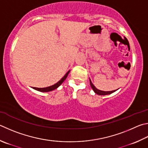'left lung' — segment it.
Instances as JSON below:
<instances>
[{
	"instance_id": "8db88e82",
	"label": "left lung",
	"mask_w": 148,
	"mask_h": 148,
	"mask_svg": "<svg viewBox=\"0 0 148 148\" xmlns=\"http://www.w3.org/2000/svg\"><path fill=\"white\" fill-rule=\"evenodd\" d=\"M90 80V87H92V90H94V92H95L96 94H97L98 95H110V94H112V92H115V91L117 90H111V91H103V90H99L97 88H96V87L95 85L92 84V82H91L90 79L89 78Z\"/></svg>"
}]
</instances>
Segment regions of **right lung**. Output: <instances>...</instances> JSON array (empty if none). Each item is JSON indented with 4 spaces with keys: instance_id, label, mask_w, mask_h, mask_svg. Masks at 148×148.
<instances>
[{
    "instance_id": "1",
    "label": "right lung",
    "mask_w": 148,
    "mask_h": 148,
    "mask_svg": "<svg viewBox=\"0 0 148 148\" xmlns=\"http://www.w3.org/2000/svg\"><path fill=\"white\" fill-rule=\"evenodd\" d=\"M69 72H70V71H69L68 72H66L65 76H64L62 77V78H61V79L60 80V81L56 83V84L50 86V87H44V88H37V87H32V88H33L34 89L36 90L40 91V92H50V91H52V90H55V89H56V88H57L58 87H60V86L61 84H62L63 82L64 81H65V80L67 76H68V74H69Z\"/></svg>"
}]
</instances>
